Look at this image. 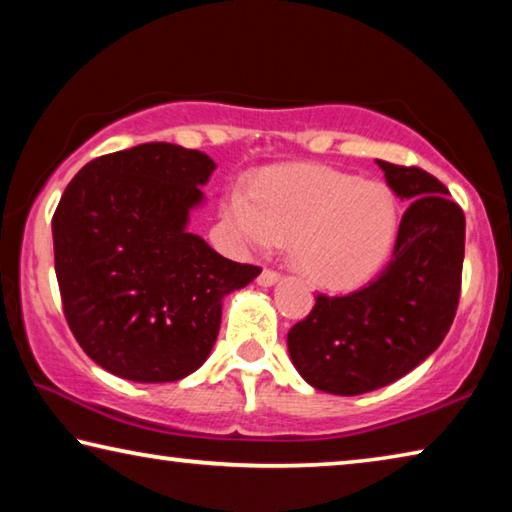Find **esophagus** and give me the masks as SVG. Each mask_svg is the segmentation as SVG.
I'll list each match as a JSON object with an SVG mask.
<instances>
[{
    "label": "esophagus",
    "instance_id": "1",
    "mask_svg": "<svg viewBox=\"0 0 512 512\" xmlns=\"http://www.w3.org/2000/svg\"><path fill=\"white\" fill-rule=\"evenodd\" d=\"M277 282H280V273L268 271V268H264V271L259 273V277H257V284H259V287H264V289L275 287Z\"/></svg>",
    "mask_w": 512,
    "mask_h": 512
}]
</instances>
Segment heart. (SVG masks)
<instances>
[{
	"label": "heart",
	"mask_w": 512,
	"mask_h": 512,
	"mask_svg": "<svg viewBox=\"0 0 512 512\" xmlns=\"http://www.w3.org/2000/svg\"><path fill=\"white\" fill-rule=\"evenodd\" d=\"M221 214L253 248L289 241L293 266L329 291L368 282L386 264L400 228L397 201L384 185L320 164L262 171L253 194L228 187Z\"/></svg>",
	"instance_id": "obj_1"
}]
</instances>
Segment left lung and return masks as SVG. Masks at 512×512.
I'll return each instance as SVG.
<instances>
[{"instance_id":"left-lung-1","label":"left lung","mask_w":512,"mask_h":512,"mask_svg":"<svg viewBox=\"0 0 512 512\" xmlns=\"http://www.w3.org/2000/svg\"><path fill=\"white\" fill-rule=\"evenodd\" d=\"M375 162L395 196L409 203L393 259L350 296L320 293L287 336L300 377L332 395L377 391L420 366L443 343L461 296L463 210L431 173Z\"/></svg>"}]
</instances>
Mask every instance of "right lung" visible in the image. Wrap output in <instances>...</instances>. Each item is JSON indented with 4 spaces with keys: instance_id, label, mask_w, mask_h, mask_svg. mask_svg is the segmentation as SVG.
Returning a JSON list of instances; mask_svg holds the SVG:
<instances>
[{
    "instance_id": "1",
    "label": "right lung",
    "mask_w": 512,
    "mask_h": 512,
    "mask_svg": "<svg viewBox=\"0 0 512 512\" xmlns=\"http://www.w3.org/2000/svg\"><path fill=\"white\" fill-rule=\"evenodd\" d=\"M210 155L149 142L92 160L56 207L65 318L103 370L140 384L192 375L210 357L223 298L259 275L189 232Z\"/></svg>"
}]
</instances>
